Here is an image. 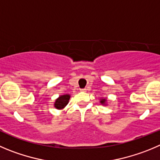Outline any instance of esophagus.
Wrapping results in <instances>:
<instances>
[{"instance_id":"34e87169","label":"esophagus","mask_w":160,"mask_h":160,"mask_svg":"<svg viewBox=\"0 0 160 160\" xmlns=\"http://www.w3.org/2000/svg\"><path fill=\"white\" fill-rule=\"evenodd\" d=\"M87 90H88V89L83 88V89H80V92H87Z\"/></svg>"}]
</instances>
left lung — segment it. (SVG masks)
Here are the masks:
<instances>
[{
    "instance_id": "8db88e82",
    "label": "left lung",
    "mask_w": 160,
    "mask_h": 160,
    "mask_svg": "<svg viewBox=\"0 0 160 160\" xmlns=\"http://www.w3.org/2000/svg\"><path fill=\"white\" fill-rule=\"evenodd\" d=\"M107 99L106 98H100V100H99V102H100L102 105H107Z\"/></svg>"
}]
</instances>
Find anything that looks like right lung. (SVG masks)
I'll return each instance as SVG.
<instances>
[{
    "label": "right lung",
    "mask_w": 160,
    "mask_h": 160,
    "mask_svg": "<svg viewBox=\"0 0 160 160\" xmlns=\"http://www.w3.org/2000/svg\"><path fill=\"white\" fill-rule=\"evenodd\" d=\"M70 95L68 94H65L63 95H60L57 99H55V102L53 106L56 109L58 110H63L65 107L67 106V104L68 103L70 99Z\"/></svg>",
    "instance_id": "right-lung-1"
}]
</instances>
